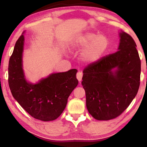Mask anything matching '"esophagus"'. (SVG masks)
<instances>
[{
	"instance_id": "esophagus-1",
	"label": "esophagus",
	"mask_w": 147,
	"mask_h": 147,
	"mask_svg": "<svg viewBox=\"0 0 147 147\" xmlns=\"http://www.w3.org/2000/svg\"><path fill=\"white\" fill-rule=\"evenodd\" d=\"M82 77H83V73H82V72H81V71H78V72L77 74H76V78H77V79L78 80V81H79L80 82H81V81H82Z\"/></svg>"
}]
</instances>
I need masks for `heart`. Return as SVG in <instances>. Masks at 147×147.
I'll return each instance as SVG.
<instances>
[{
    "instance_id": "b5f03b06",
    "label": "heart",
    "mask_w": 147,
    "mask_h": 147,
    "mask_svg": "<svg viewBox=\"0 0 147 147\" xmlns=\"http://www.w3.org/2000/svg\"><path fill=\"white\" fill-rule=\"evenodd\" d=\"M108 46L107 37L92 32L78 35L71 42V47L74 50L85 48L82 54V59L87 63H94L100 60Z\"/></svg>"
}]
</instances>
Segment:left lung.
I'll use <instances>...</instances> for the list:
<instances>
[{"instance_id": "1", "label": "left lung", "mask_w": 147, "mask_h": 147, "mask_svg": "<svg viewBox=\"0 0 147 147\" xmlns=\"http://www.w3.org/2000/svg\"><path fill=\"white\" fill-rule=\"evenodd\" d=\"M135 40L120 33L119 51L88 64L82 84L89 113L97 120H110L126 110L138 93L141 61ZM114 68L117 69L113 71Z\"/></svg>"}]
</instances>
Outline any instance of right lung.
I'll return each mask as SVG.
<instances>
[{"mask_svg":"<svg viewBox=\"0 0 147 147\" xmlns=\"http://www.w3.org/2000/svg\"><path fill=\"white\" fill-rule=\"evenodd\" d=\"M24 36L16 42L9 59L8 83L12 96L20 105L35 119L43 121L55 120L66 106L67 98L77 86V70L54 73L33 85L24 78L22 68Z\"/></svg>","mask_w":147,"mask_h":147,"instance_id":"1","label":"right lung"}]
</instances>
